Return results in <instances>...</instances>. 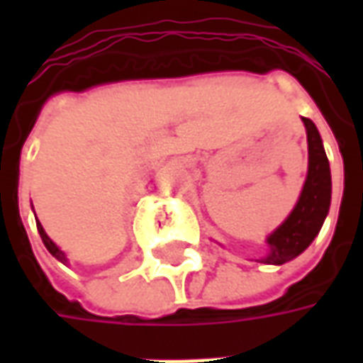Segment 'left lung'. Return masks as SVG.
<instances>
[{
    "instance_id": "1",
    "label": "left lung",
    "mask_w": 363,
    "mask_h": 363,
    "mask_svg": "<svg viewBox=\"0 0 363 363\" xmlns=\"http://www.w3.org/2000/svg\"><path fill=\"white\" fill-rule=\"evenodd\" d=\"M301 120L305 124L307 147H309L307 177L294 210L267 237L268 251L262 259H259L262 264H284L299 257L313 243V239L319 235L330 208L333 182H330V167L323 147V140L311 120Z\"/></svg>"
}]
</instances>
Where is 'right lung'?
<instances>
[{"label":"right lung","instance_id":"obj_1","mask_svg":"<svg viewBox=\"0 0 363 363\" xmlns=\"http://www.w3.org/2000/svg\"><path fill=\"white\" fill-rule=\"evenodd\" d=\"M36 228H38V233H40V237H43V243H44V247H46V249H48V252H50L52 257H56V259H58L60 262H62V264H67V262H69V260H67L66 252L62 251V249H60L58 245H56V243H54V241H52L50 237L46 235V231H44L43 223H40V221H38V220H36Z\"/></svg>","mask_w":363,"mask_h":363}]
</instances>
